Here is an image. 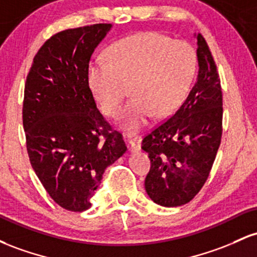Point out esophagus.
<instances>
[{
    "instance_id": "obj_1",
    "label": "esophagus",
    "mask_w": 257,
    "mask_h": 257,
    "mask_svg": "<svg viewBox=\"0 0 257 257\" xmlns=\"http://www.w3.org/2000/svg\"><path fill=\"white\" fill-rule=\"evenodd\" d=\"M128 150L129 152H138L140 150L141 137L140 135H132L128 138Z\"/></svg>"
}]
</instances>
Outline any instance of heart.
Segmentation results:
<instances>
[{"label": "heart", "instance_id": "heart-1", "mask_svg": "<svg viewBox=\"0 0 257 257\" xmlns=\"http://www.w3.org/2000/svg\"><path fill=\"white\" fill-rule=\"evenodd\" d=\"M197 69L190 44L158 32H141L114 44L108 59H95L88 84L108 116L118 113L132 83L133 98L120 113V124L138 131L153 114L169 116L185 101Z\"/></svg>", "mask_w": 257, "mask_h": 257}]
</instances>
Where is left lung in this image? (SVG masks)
<instances>
[{"mask_svg":"<svg viewBox=\"0 0 257 257\" xmlns=\"http://www.w3.org/2000/svg\"><path fill=\"white\" fill-rule=\"evenodd\" d=\"M197 38L198 76L179 110L143 140L151 169L145 179L156 204L184 205L205 184L222 134V91L210 49L202 35Z\"/></svg>","mask_w":257,"mask_h":257,"instance_id":"1","label":"left lung"}]
</instances>
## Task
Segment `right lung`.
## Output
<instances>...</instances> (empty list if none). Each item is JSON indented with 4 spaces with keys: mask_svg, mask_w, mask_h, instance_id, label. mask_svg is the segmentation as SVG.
<instances>
[{
    "mask_svg": "<svg viewBox=\"0 0 257 257\" xmlns=\"http://www.w3.org/2000/svg\"><path fill=\"white\" fill-rule=\"evenodd\" d=\"M112 24L69 29L49 38L26 77L23 125L34 172L70 211L88 210L106 168L126 151L96 108L88 69Z\"/></svg>",
    "mask_w": 257,
    "mask_h": 257,
    "instance_id": "right-lung-1",
    "label": "right lung"
}]
</instances>
